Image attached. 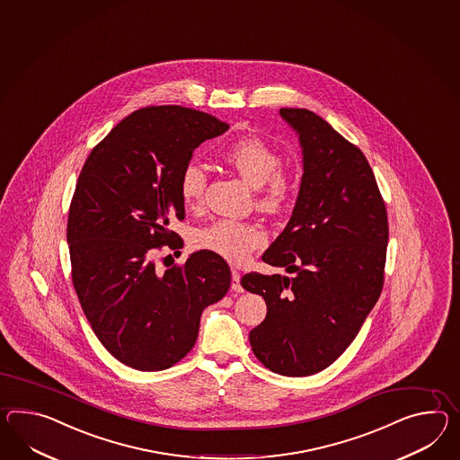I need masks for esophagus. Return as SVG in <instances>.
<instances>
[{
    "instance_id": "1",
    "label": "esophagus",
    "mask_w": 460,
    "mask_h": 460,
    "mask_svg": "<svg viewBox=\"0 0 460 460\" xmlns=\"http://www.w3.org/2000/svg\"><path fill=\"white\" fill-rule=\"evenodd\" d=\"M231 289L235 292H244V288L241 284V274L233 270V278H231Z\"/></svg>"
}]
</instances>
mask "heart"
I'll return each mask as SVG.
<instances>
[{
	"label": "heart",
	"mask_w": 460,
	"mask_h": 460,
	"mask_svg": "<svg viewBox=\"0 0 460 460\" xmlns=\"http://www.w3.org/2000/svg\"><path fill=\"white\" fill-rule=\"evenodd\" d=\"M226 163L234 168L252 188H258V204L264 211L278 213L286 208L292 196L291 176L284 172L279 153L256 136L237 139L223 153ZM208 184L206 169L199 163H190L180 178L181 199L186 208H198ZM266 243V233L258 225L217 219L194 234V246L211 251L231 262H243Z\"/></svg>",
	"instance_id": "obj_1"
}]
</instances>
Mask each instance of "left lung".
Segmentation results:
<instances>
[{
	"label": "left lung",
	"instance_id": "8db88e82",
	"mask_svg": "<svg viewBox=\"0 0 460 460\" xmlns=\"http://www.w3.org/2000/svg\"><path fill=\"white\" fill-rule=\"evenodd\" d=\"M299 135L303 180L286 229L262 261L294 278L249 272L243 288L268 304L249 332L272 372L313 376L358 336L384 286L387 211L362 151L309 110L280 108Z\"/></svg>",
	"mask_w": 460,
	"mask_h": 460
}]
</instances>
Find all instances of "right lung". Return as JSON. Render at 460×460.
Returning <instances> with one entry per match:
<instances>
[{"mask_svg": "<svg viewBox=\"0 0 460 460\" xmlns=\"http://www.w3.org/2000/svg\"><path fill=\"white\" fill-rule=\"evenodd\" d=\"M229 129L211 114L147 106L116 124L81 169L67 216L73 286L106 350L133 369L164 370L190 352L201 314L223 299L231 270L211 251L159 270L180 249V178L194 149Z\"/></svg>", "mask_w": 460, "mask_h": 460, "instance_id": "obj_1", "label": "right lung"}]
</instances>
